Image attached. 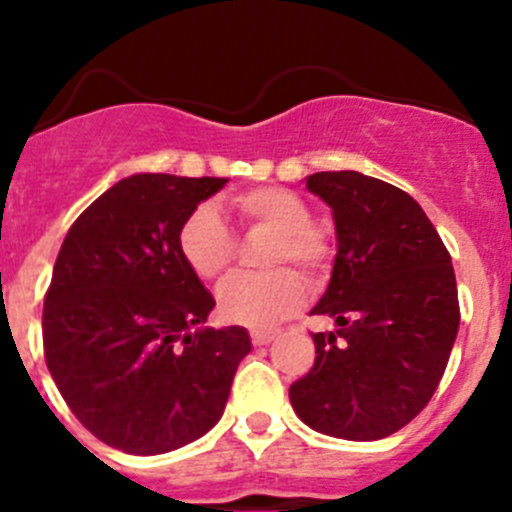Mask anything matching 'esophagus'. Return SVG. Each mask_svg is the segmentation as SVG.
I'll return each mask as SVG.
<instances>
[{
    "mask_svg": "<svg viewBox=\"0 0 512 512\" xmlns=\"http://www.w3.org/2000/svg\"><path fill=\"white\" fill-rule=\"evenodd\" d=\"M275 334V329H252L250 339L255 347H265V344H270L272 339H275Z\"/></svg>",
    "mask_w": 512,
    "mask_h": 512,
    "instance_id": "obj_1",
    "label": "esophagus"
}]
</instances>
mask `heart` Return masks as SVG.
<instances>
[{"mask_svg":"<svg viewBox=\"0 0 512 512\" xmlns=\"http://www.w3.org/2000/svg\"><path fill=\"white\" fill-rule=\"evenodd\" d=\"M230 210L245 230L272 232L265 265L275 270L230 277L218 292L220 314L247 327H270L304 304L303 274L309 285L327 280L337 242L327 225L314 223L307 200L277 185H260L232 195ZM178 250L200 280L215 282L230 272L237 257V240L213 205H198L178 227Z\"/></svg>","mask_w":512,"mask_h":512,"instance_id":"1","label":"heart"}]
</instances>
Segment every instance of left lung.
Segmentation results:
<instances>
[{
  "mask_svg": "<svg viewBox=\"0 0 512 512\" xmlns=\"http://www.w3.org/2000/svg\"><path fill=\"white\" fill-rule=\"evenodd\" d=\"M307 188L334 210L337 260L312 314L314 366L289 386L307 426L347 441H376L426 409L461 322L451 255L421 205L356 170H327Z\"/></svg>",
  "mask_w": 512,
  "mask_h": 512,
  "instance_id": "1",
  "label": "left lung"
}]
</instances>
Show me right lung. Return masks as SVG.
I'll list each match as a JSON object with an SVG mask.
<instances>
[{
	"label": "right lung",
	"instance_id": "1",
	"mask_svg": "<svg viewBox=\"0 0 512 512\" xmlns=\"http://www.w3.org/2000/svg\"><path fill=\"white\" fill-rule=\"evenodd\" d=\"M225 178L138 173L69 227L44 297V359L81 426L118 451L156 456L218 423L242 327L198 329L215 299L178 250V227Z\"/></svg>",
	"mask_w": 512,
	"mask_h": 512
}]
</instances>
